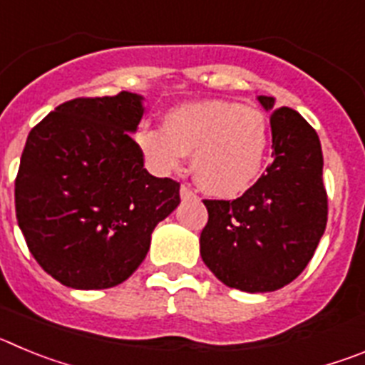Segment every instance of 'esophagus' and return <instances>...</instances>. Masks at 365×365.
Masks as SVG:
<instances>
[{
	"label": "esophagus",
	"instance_id": "34e87169",
	"mask_svg": "<svg viewBox=\"0 0 365 365\" xmlns=\"http://www.w3.org/2000/svg\"><path fill=\"white\" fill-rule=\"evenodd\" d=\"M193 195H195V193H193V190L190 188V186H186V185L180 186V199H190V197H193Z\"/></svg>",
	"mask_w": 365,
	"mask_h": 365
}]
</instances>
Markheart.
Wrapping results in <instances>:
<instances>
[{
	"label": "heart",
	"mask_w": 365,
	"mask_h": 365,
	"mask_svg": "<svg viewBox=\"0 0 365 365\" xmlns=\"http://www.w3.org/2000/svg\"><path fill=\"white\" fill-rule=\"evenodd\" d=\"M269 120L259 109L227 100H201L172 108L160 128H140L135 144L159 175L180 170L192 153L197 185L215 197L247 192L265 166Z\"/></svg>",
	"instance_id": "1"
}]
</instances>
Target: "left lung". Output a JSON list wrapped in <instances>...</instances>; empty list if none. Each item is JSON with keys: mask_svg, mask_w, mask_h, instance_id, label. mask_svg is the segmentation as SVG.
Returning a JSON list of instances; mask_svg holds the SVG:
<instances>
[{"mask_svg": "<svg viewBox=\"0 0 365 365\" xmlns=\"http://www.w3.org/2000/svg\"><path fill=\"white\" fill-rule=\"evenodd\" d=\"M270 113L272 163L234 201L205 199L208 222L201 232L205 265L227 287L272 292L307 267L327 225V192L320 138L291 108L274 109L272 96H257Z\"/></svg>", "mask_w": 365, "mask_h": 365, "instance_id": "obj_1", "label": "left lung"}]
</instances>
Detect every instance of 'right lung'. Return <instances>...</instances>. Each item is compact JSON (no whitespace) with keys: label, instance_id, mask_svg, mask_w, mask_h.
<instances>
[{"label":"right lung","instance_id":"right-lung-1","mask_svg":"<svg viewBox=\"0 0 365 365\" xmlns=\"http://www.w3.org/2000/svg\"><path fill=\"white\" fill-rule=\"evenodd\" d=\"M143 96L74 98L31 130L14 185L16 217L38 265L71 289L125 282L151 232L180 202V185L146 172L130 133Z\"/></svg>","mask_w":365,"mask_h":365}]
</instances>
